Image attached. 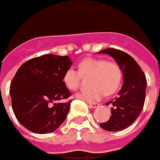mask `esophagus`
Returning <instances> with one entry per match:
<instances>
[{
    "instance_id": "34e87169",
    "label": "esophagus",
    "mask_w": 160,
    "mask_h": 160,
    "mask_svg": "<svg viewBox=\"0 0 160 160\" xmlns=\"http://www.w3.org/2000/svg\"><path fill=\"white\" fill-rule=\"evenodd\" d=\"M101 105L99 103H89V107H92V108H98Z\"/></svg>"
}]
</instances>
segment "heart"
I'll list each match as a JSON object with an SVG mask.
<instances>
[{
	"mask_svg": "<svg viewBox=\"0 0 160 160\" xmlns=\"http://www.w3.org/2000/svg\"><path fill=\"white\" fill-rule=\"evenodd\" d=\"M82 77L91 78V88L82 91L76 97L85 102H94L100 101L105 93L111 95L118 89L122 80V70L115 61L88 58L79 63L78 71L72 67L68 68L62 80L69 90L75 91L80 86Z\"/></svg>",
	"mask_w": 160,
	"mask_h": 160,
	"instance_id": "heart-1",
	"label": "heart"
}]
</instances>
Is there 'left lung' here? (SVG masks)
<instances>
[{
	"label": "left lung",
	"instance_id": "left-lung-1",
	"mask_svg": "<svg viewBox=\"0 0 160 160\" xmlns=\"http://www.w3.org/2000/svg\"><path fill=\"white\" fill-rule=\"evenodd\" d=\"M112 56L121 68L123 85L118 96L106 105H112V116L100 126L106 131H122L131 126L142 112L147 81L136 61L123 51L109 48L98 52Z\"/></svg>",
	"mask_w": 160,
	"mask_h": 160
}]
</instances>
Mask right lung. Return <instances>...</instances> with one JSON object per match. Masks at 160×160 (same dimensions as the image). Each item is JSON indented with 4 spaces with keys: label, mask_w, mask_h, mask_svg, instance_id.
Segmentation results:
<instances>
[{
    "label": "right lung",
    "mask_w": 160,
    "mask_h": 160,
    "mask_svg": "<svg viewBox=\"0 0 160 160\" xmlns=\"http://www.w3.org/2000/svg\"><path fill=\"white\" fill-rule=\"evenodd\" d=\"M72 63L68 56L45 54L19 68L10 87L11 105L16 119L29 131L51 133L65 121L72 101L56 102L71 96L62 78Z\"/></svg>",
    "instance_id": "add662e5"
}]
</instances>
